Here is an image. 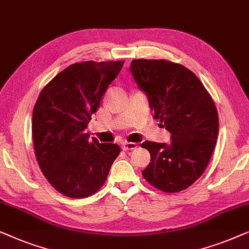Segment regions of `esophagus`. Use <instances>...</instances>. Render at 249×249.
Instances as JSON below:
<instances>
[{
    "mask_svg": "<svg viewBox=\"0 0 249 249\" xmlns=\"http://www.w3.org/2000/svg\"><path fill=\"white\" fill-rule=\"evenodd\" d=\"M138 148V144L134 142H125L123 143V150L127 151V150H134Z\"/></svg>",
    "mask_w": 249,
    "mask_h": 249,
    "instance_id": "obj_1",
    "label": "esophagus"
}]
</instances>
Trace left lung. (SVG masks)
I'll use <instances>...</instances> for the list:
<instances>
[{
    "label": "left lung",
    "instance_id": "left-lung-1",
    "mask_svg": "<svg viewBox=\"0 0 249 249\" xmlns=\"http://www.w3.org/2000/svg\"><path fill=\"white\" fill-rule=\"evenodd\" d=\"M129 71L148 97L153 118L171 134L169 144H141L151 155L143 177L166 193L183 191L201 177L211 159L219 132L215 105L197 76L180 64L134 59Z\"/></svg>",
    "mask_w": 249,
    "mask_h": 249
}]
</instances>
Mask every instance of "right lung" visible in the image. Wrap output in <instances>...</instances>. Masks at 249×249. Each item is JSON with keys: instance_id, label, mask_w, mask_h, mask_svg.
Segmentation results:
<instances>
[{"instance_id": "obj_1", "label": "right lung", "mask_w": 249, "mask_h": 249, "mask_svg": "<svg viewBox=\"0 0 249 249\" xmlns=\"http://www.w3.org/2000/svg\"><path fill=\"white\" fill-rule=\"evenodd\" d=\"M123 61L75 63L58 73L33 111L36 158L45 177L63 195L82 198L107 179L120 145L89 139L86 131Z\"/></svg>"}]
</instances>
